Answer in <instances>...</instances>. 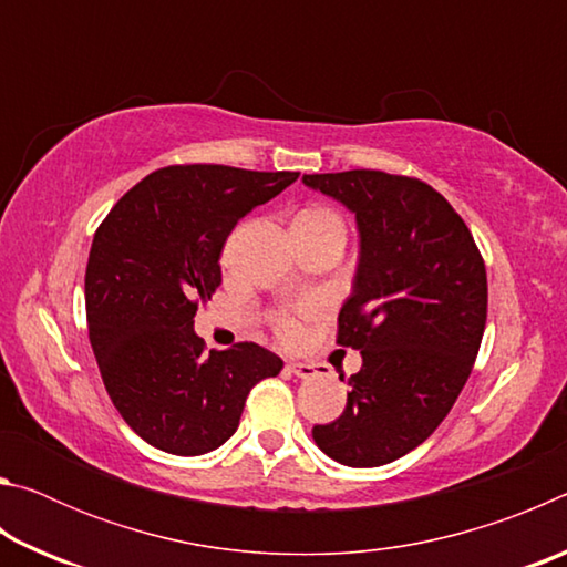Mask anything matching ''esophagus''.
Instances as JSON below:
<instances>
[{
  "instance_id": "esophagus-1",
  "label": "esophagus",
  "mask_w": 567,
  "mask_h": 567,
  "mask_svg": "<svg viewBox=\"0 0 567 567\" xmlns=\"http://www.w3.org/2000/svg\"><path fill=\"white\" fill-rule=\"evenodd\" d=\"M287 370L295 372L297 378H315V375H318V368H315V364L300 362V360H290V362H287Z\"/></svg>"
}]
</instances>
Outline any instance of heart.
<instances>
[{
	"label": "heart",
	"instance_id": "b5f03b06",
	"mask_svg": "<svg viewBox=\"0 0 567 567\" xmlns=\"http://www.w3.org/2000/svg\"><path fill=\"white\" fill-rule=\"evenodd\" d=\"M292 229H307V233H342L344 235V219L340 217L338 209L328 205H310L305 207L300 215L295 217ZM300 315H307V307H300L295 312H282L277 315V334L285 342H295L300 338Z\"/></svg>",
	"mask_w": 567,
	"mask_h": 567
}]
</instances>
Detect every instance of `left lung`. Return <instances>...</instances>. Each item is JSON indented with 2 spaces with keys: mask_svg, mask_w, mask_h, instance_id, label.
<instances>
[{
  "mask_svg": "<svg viewBox=\"0 0 567 567\" xmlns=\"http://www.w3.org/2000/svg\"><path fill=\"white\" fill-rule=\"evenodd\" d=\"M302 182L354 213L360 233L338 344L360 350L362 368L342 415L312 437L342 465H388L425 443L465 388L487 320L483 255L422 179L350 169Z\"/></svg>",
  "mask_w": 567,
  "mask_h": 567,
  "instance_id": "left-lung-1",
  "label": "left lung"
}]
</instances>
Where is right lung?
I'll return each instance as SVG.
<instances>
[{
	"instance_id": "right-lung-1",
	"label": "right lung",
	"mask_w": 567,
	"mask_h": 567,
	"mask_svg": "<svg viewBox=\"0 0 567 567\" xmlns=\"http://www.w3.org/2000/svg\"><path fill=\"white\" fill-rule=\"evenodd\" d=\"M297 175L162 167L94 233L84 275L90 342L114 408L152 447H219L235 435L249 390L280 375L282 360L255 342L205 352L195 315L223 282L219 255L235 225Z\"/></svg>"
}]
</instances>
